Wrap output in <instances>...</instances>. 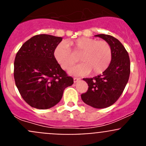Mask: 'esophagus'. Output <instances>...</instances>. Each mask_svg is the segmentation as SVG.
<instances>
[{
	"label": "esophagus",
	"mask_w": 146,
	"mask_h": 146,
	"mask_svg": "<svg viewBox=\"0 0 146 146\" xmlns=\"http://www.w3.org/2000/svg\"><path fill=\"white\" fill-rule=\"evenodd\" d=\"M80 78H73V82H74V83H76V82H77L78 80H80Z\"/></svg>",
	"instance_id": "obj_1"
}]
</instances>
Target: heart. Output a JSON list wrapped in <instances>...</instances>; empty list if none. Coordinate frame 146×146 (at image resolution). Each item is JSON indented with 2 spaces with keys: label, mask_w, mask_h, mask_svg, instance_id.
<instances>
[{
  "label": "heart",
  "mask_w": 146,
  "mask_h": 146,
  "mask_svg": "<svg viewBox=\"0 0 146 146\" xmlns=\"http://www.w3.org/2000/svg\"><path fill=\"white\" fill-rule=\"evenodd\" d=\"M69 46L72 47L75 54L80 55V60L82 62L70 69V74L82 76L90 71L94 75L100 74L110 66L111 60L110 45L105 41L81 37L67 44L60 43L55 48L54 58L62 68L68 69L78 61Z\"/></svg>",
  "instance_id": "1"
}]
</instances>
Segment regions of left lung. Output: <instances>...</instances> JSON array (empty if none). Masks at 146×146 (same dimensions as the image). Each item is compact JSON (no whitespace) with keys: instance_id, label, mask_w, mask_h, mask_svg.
<instances>
[{"instance_id":"1","label":"left lung","mask_w":146,"mask_h":146,"mask_svg":"<svg viewBox=\"0 0 146 146\" xmlns=\"http://www.w3.org/2000/svg\"><path fill=\"white\" fill-rule=\"evenodd\" d=\"M105 40L111 48L110 66L102 75L83 78L88 90L81 95L82 100L94 108L102 109L112 105L121 95L130 75V59L123 44L110 35H97Z\"/></svg>"}]
</instances>
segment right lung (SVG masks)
I'll return each instance as SVG.
<instances>
[{
    "label": "right lung",
    "instance_id": "right-lung-1",
    "mask_svg": "<svg viewBox=\"0 0 146 146\" xmlns=\"http://www.w3.org/2000/svg\"><path fill=\"white\" fill-rule=\"evenodd\" d=\"M62 37L38 35L25 42L16 54L14 78L22 98L29 105L46 110L58 104L65 88L73 84L54 56Z\"/></svg>",
    "mask_w": 146,
    "mask_h": 146
}]
</instances>
